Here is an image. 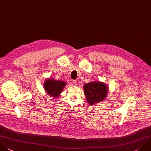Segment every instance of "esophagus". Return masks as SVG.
I'll use <instances>...</instances> for the list:
<instances>
[{"mask_svg":"<svg viewBox=\"0 0 151 151\" xmlns=\"http://www.w3.org/2000/svg\"><path fill=\"white\" fill-rule=\"evenodd\" d=\"M73 86H76L78 85V83H77V81L76 80H74L73 82Z\"/></svg>","mask_w":151,"mask_h":151,"instance_id":"esophagus-1","label":"esophagus"}]
</instances>
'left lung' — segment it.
I'll return each instance as SVG.
<instances>
[{"label": "left lung", "instance_id": "1", "mask_svg": "<svg viewBox=\"0 0 151 151\" xmlns=\"http://www.w3.org/2000/svg\"><path fill=\"white\" fill-rule=\"evenodd\" d=\"M84 93L90 105L99 103L106 98L109 88L107 85L99 81H91L84 85Z\"/></svg>", "mask_w": 151, "mask_h": 151}]
</instances>
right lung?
Returning <instances> with one entry per match:
<instances>
[{
	"label": "right lung",
	"mask_w": 151,
	"mask_h": 151,
	"mask_svg": "<svg viewBox=\"0 0 151 151\" xmlns=\"http://www.w3.org/2000/svg\"><path fill=\"white\" fill-rule=\"evenodd\" d=\"M66 85L67 83L65 81L57 80L51 77L45 79L44 88L48 96L52 97L53 99H56L60 96Z\"/></svg>",
	"instance_id": "add662e5"
}]
</instances>
